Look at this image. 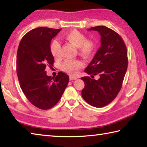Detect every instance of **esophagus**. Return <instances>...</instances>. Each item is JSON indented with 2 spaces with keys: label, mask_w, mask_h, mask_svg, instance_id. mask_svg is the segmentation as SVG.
<instances>
[{
  "label": "esophagus",
  "mask_w": 147,
  "mask_h": 147,
  "mask_svg": "<svg viewBox=\"0 0 147 147\" xmlns=\"http://www.w3.org/2000/svg\"><path fill=\"white\" fill-rule=\"evenodd\" d=\"M69 78H70L71 80H76L77 78L76 76H69Z\"/></svg>",
  "instance_id": "obj_1"
}]
</instances>
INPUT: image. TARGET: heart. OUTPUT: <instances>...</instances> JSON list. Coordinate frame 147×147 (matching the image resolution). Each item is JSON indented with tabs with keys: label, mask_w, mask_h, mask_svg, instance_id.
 Segmentation results:
<instances>
[{
	"label": "heart",
	"mask_w": 147,
	"mask_h": 147,
	"mask_svg": "<svg viewBox=\"0 0 147 147\" xmlns=\"http://www.w3.org/2000/svg\"><path fill=\"white\" fill-rule=\"evenodd\" d=\"M63 38L75 47H78L79 53L84 56L89 57L95 50V43L91 40H88L85 35L78 30L67 32L64 34ZM60 49V44L58 41L56 39L52 41L50 44V51L54 58L59 56ZM83 65V62L78 59L66 60L62 64L61 68L63 71L71 75H76Z\"/></svg>",
	"instance_id": "b5f03b06"
}]
</instances>
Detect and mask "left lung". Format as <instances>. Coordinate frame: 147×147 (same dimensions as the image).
<instances>
[{
	"label": "left lung",
	"instance_id": "obj_1",
	"mask_svg": "<svg viewBox=\"0 0 147 147\" xmlns=\"http://www.w3.org/2000/svg\"><path fill=\"white\" fill-rule=\"evenodd\" d=\"M89 31H97L101 36V46L85 69L92 78L82 77L85 87L82 95L87 103L102 108L112 102L120 91L128 67L127 49L119 35L104 26L91 27Z\"/></svg>",
	"mask_w": 147,
	"mask_h": 147
}]
</instances>
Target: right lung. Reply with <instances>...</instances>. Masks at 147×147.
I'll use <instances>...</instances> for the list:
<instances>
[{
    "label": "right lung",
    "instance_id": "add662e5",
    "mask_svg": "<svg viewBox=\"0 0 147 147\" xmlns=\"http://www.w3.org/2000/svg\"><path fill=\"white\" fill-rule=\"evenodd\" d=\"M61 29L39 27L29 31L20 41L17 54V73L27 99L37 108L49 109L60 100L69 83L67 74L59 72L55 78L47 75V66L54 59L50 44Z\"/></svg>",
    "mask_w": 147,
    "mask_h": 147
}]
</instances>
